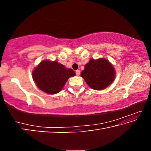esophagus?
Segmentation results:
<instances>
[{
	"instance_id": "1",
	"label": "esophagus",
	"mask_w": 151,
	"mask_h": 151,
	"mask_svg": "<svg viewBox=\"0 0 151 151\" xmlns=\"http://www.w3.org/2000/svg\"><path fill=\"white\" fill-rule=\"evenodd\" d=\"M80 73H81L80 70H76V75H77V76L80 75Z\"/></svg>"
}]
</instances>
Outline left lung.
<instances>
[{"label":"left lung","mask_w":151,"mask_h":151,"mask_svg":"<svg viewBox=\"0 0 151 151\" xmlns=\"http://www.w3.org/2000/svg\"><path fill=\"white\" fill-rule=\"evenodd\" d=\"M116 72L113 65L105 59H91L85 65L81 76L91 88L101 91L113 83Z\"/></svg>","instance_id":"obj_1"}]
</instances>
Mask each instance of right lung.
<instances>
[{"label":"right lung","instance_id":"add662e5","mask_svg":"<svg viewBox=\"0 0 151 151\" xmlns=\"http://www.w3.org/2000/svg\"><path fill=\"white\" fill-rule=\"evenodd\" d=\"M76 73L57 61L42 60L32 73L33 81L40 90L50 94H57L62 90L66 81Z\"/></svg>","mask_w":151,"mask_h":151}]
</instances>
